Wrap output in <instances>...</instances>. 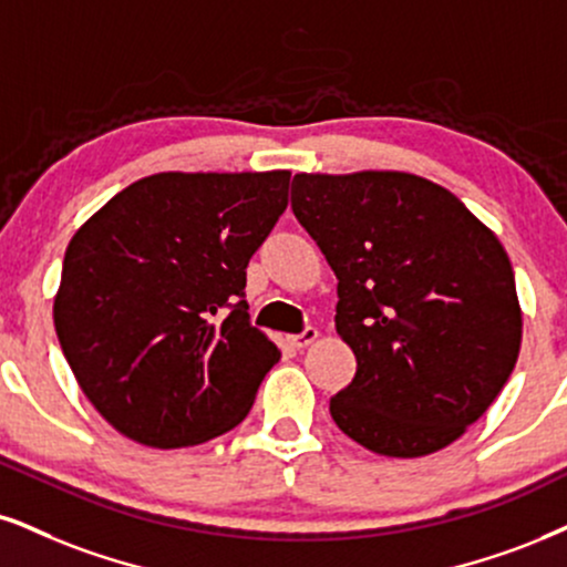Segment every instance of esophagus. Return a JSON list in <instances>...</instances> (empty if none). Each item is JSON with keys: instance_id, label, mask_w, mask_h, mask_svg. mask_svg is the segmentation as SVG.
I'll use <instances>...</instances> for the list:
<instances>
[{"instance_id": "34e87169", "label": "esophagus", "mask_w": 567, "mask_h": 567, "mask_svg": "<svg viewBox=\"0 0 567 567\" xmlns=\"http://www.w3.org/2000/svg\"><path fill=\"white\" fill-rule=\"evenodd\" d=\"M318 337H320V333H318V328L307 326L302 333H297V337H289V344H291V347H297V349H305V347L316 344Z\"/></svg>"}]
</instances>
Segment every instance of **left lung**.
Here are the masks:
<instances>
[{
	"mask_svg": "<svg viewBox=\"0 0 567 567\" xmlns=\"http://www.w3.org/2000/svg\"><path fill=\"white\" fill-rule=\"evenodd\" d=\"M291 209L337 272V333L358 358L331 396L333 423L386 457L457 442L520 352L513 265L494 230L400 171L297 173Z\"/></svg>",
	"mask_w": 567,
	"mask_h": 567,
	"instance_id": "left-lung-1",
	"label": "left lung"
}]
</instances>
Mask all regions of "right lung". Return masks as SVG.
<instances>
[{
	"mask_svg": "<svg viewBox=\"0 0 567 567\" xmlns=\"http://www.w3.org/2000/svg\"><path fill=\"white\" fill-rule=\"evenodd\" d=\"M289 171L155 173L68 244L54 331L86 400L155 450L236 429L281 349L249 326L247 265L289 205Z\"/></svg>",
	"mask_w": 567,
	"mask_h": 567,
	"instance_id": "obj_1",
	"label": "right lung"
}]
</instances>
